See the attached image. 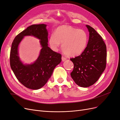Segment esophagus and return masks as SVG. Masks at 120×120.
<instances>
[{
	"label": "esophagus",
	"instance_id": "34e87169",
	"mask_svg": "<svg viewBox=\"0 0 120 120\" xmlns=\"http://www.w3.org/2000/svg\"><path fill=\"white\" fill-rule=\"evenodd\" d=\"M61 60H62L63 61H64L65 60H67V58L64 57V56H62V57H61Z\"/></svg>",
	"mask_w": 120,
	"mask_h": 120
}]
</instances>
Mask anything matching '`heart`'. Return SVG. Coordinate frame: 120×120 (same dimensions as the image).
Segmentation results:
<instances>
[{"mask_svg": "<svg viewBox=\"0 0 120 120\" xmlns=\"http://www.w3.org/2000/svg\"><path fill=\"white\" fill-rule=\"evenodd\" d=\"M88 42V35L86 31L68 25L57 27L49 39L50 46L53 50H56L62 43L63 52L70 56L81 54L85 50Z\"/></svg>", "mask_w": 120, "mask_h": 120, "instance_id": "b5f03b06", "label": "heart"}]
</instances>
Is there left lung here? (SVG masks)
<instances>
[{"instance_id":"obj_1","label":"left lung","mask_w":120,"mask_h":120,"mask_svg":"<svg viewBox=\"0 0 120 120\" xmlns=\"http://www.w3.org/2000/svg\"><path fill=\"white\" fill-rule=\"evenodd\" d=\"M89 39L85 50L80 56L71 59L74 68L71 73L76 84L86 88L94 85L106 67L107 48L101 36L95 30L86 25Z\"/></svg>"}]
</instances>
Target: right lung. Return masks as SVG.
Masks as SVG:
<instances>
[{
  "label": "right lung",
  "instance_id": "add662e5",
  "mask_svg": "<svg viewBox=\"0 0 120 120\" xmlns=\"http://www.w3.org/2000/svg\"><path fill=\"white\" fill-rule=\"evenodd\" d=\"M47 25L33 24L21 32L14 39L10 54V64L19 82L26 88L38 90L51 77L54 68L61 61V55L48 46ZM25 36H33L40 40L42 48L37 60L30 64H24L18 55V46Z\"/></svg>",
  "mask_w": 120,
  "mask_h": 120
}]
</instances>
